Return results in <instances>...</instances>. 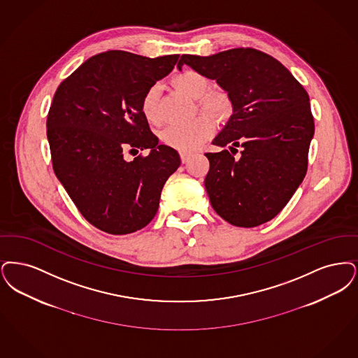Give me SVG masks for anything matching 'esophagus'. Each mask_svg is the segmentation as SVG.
Returning <instances> with one entry per match:
<instances>
[{"mask_svg": "<svg viewBox=\"0 0 358 358\" xmlns=\"http://www.w3.org/2000/svg\"><path fill=\"white\" fill-rule=\"evenodd\" d=\"M189 157H191V154H188V152H180V159H182V163H183V164H186L187 162L189 160Z\"/></svg>", "mask_w": 358, "mask_h": 358, "instance_id": "1", "label": "esophagus"}]
</instances>
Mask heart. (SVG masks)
Here are the masks:
<instances>
[{
	"label": "heart",
	"mask_w": 358,
	"mask_h": 358,
	"mask_svg": "<svg viewBox=\"0 0 358 358\" xmlns=\"http://www.w3.org/2000/svg\"><path fill=\"white\" fill-rule=\"evenodd\" d=\"M172 87L185 94L191 100H198V108L203 113L210 115L215 119H224L231 112V100L229 94L219 90L208 91L210 83L196 71H183L175 75L171 80ZM157 97L159 88L156 85L150 87L141 97L140 108L144 119L156 124L159 123L157 113ZM214 123L208 117H199L188 124L170 125L163 132L162 141L180 152H192L202 147L214 134Z\"/></svg>",
	"instance_id": "b5f03b06"
}]
</instances>
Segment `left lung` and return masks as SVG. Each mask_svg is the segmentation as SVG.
Returning a JSON list of instances; mask_svg holds the SVG:
<instances>
[{
	"label": "left lung",
	"instance_id": "left-lung-1",
	"mask_svg": "<svg viewBox=\"0 0 358 358\" xmlns=\"http://www.w3.org/2000/svg\"><path fill=\"white\" fill-rule=\"evenodd\" d=\"M185 64L215 80L231 100L233 115L213 144L243 148L239 159L227 150L206 154L213 208L238 227L271 220L306 175L314 135L309 94L278 60L251 48L183 55L178 68Z\"/></svg>",
	"mask_w": 358,
	"mask_h": 358
}]
</instances>
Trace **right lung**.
I'll return each instance as SVG.
<instances>
[{"mask_svg": "<svg viewBox=\"0 0 358 358\" xmlns=\"http://www.w3.org/2000/svg\"><path fill=\"white\" fill-rule=\"evenodd\" d=\"M179 55L150 59L108 50L83 62L59 85L48 113L53 170L81 215L104 233L124 235L156 215L179 154L159 144L140 103ZM150 149L145 158L124 152Z\"/></svg>", "mask_w": 358, "mask_h": 358, "instance_id": "right-lung-1", "label": "right lung"}]
</instances>
